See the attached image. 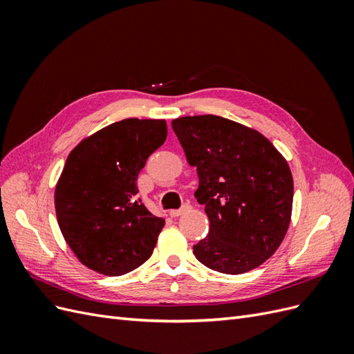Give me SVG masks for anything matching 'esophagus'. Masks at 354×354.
Segmentation results:
<instances>
[{"mask_svg": "<svg viewBox=\"0 0 354 354\" xmlns=\"http://www.w3.org/2000/svg\"><path fill=\"white\" fill-rule=\"evenodd\" d=\"M187 209H190V205H189V203H185V205L181 207L180 209H173V211H169V216H171V217H180L181 214H185Z\"/></svg>", "mask_w": 354, "mask_h": 354, "instance_id": "obj_1", "label": "esophagus"}]
</instances>
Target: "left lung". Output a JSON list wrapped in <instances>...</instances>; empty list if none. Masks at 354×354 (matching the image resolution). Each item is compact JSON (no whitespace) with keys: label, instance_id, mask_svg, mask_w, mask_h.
<instances>
[{"label":"left lung","instance_id":"8db88e82","mask_svg":"<svg viewBox=\"0 0 354 354\" xmlns=\"http://www.w3.org/2000/svg\"><path fill=\"white\" fill-rule=\"evenodd\" d=\"M173 130L190 167L209 233L194 246L208 269L250 272L279 248L291 223L294 180L286 159L261 133L216 115L177 118Z\"/></svg>","mask_w":354,"mask_h":354}]
</instances>
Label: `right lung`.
Returning <instances> with one entry per match:
<instances>
[{
  "label": "right lung",
  "mask_w": 354,
  "mask_h": 354,
  "mask_svg": "<svg viewBox=\"0 0 354 354\" xmlns=\"http://www.w3.org/2000/svg\"><path fill=\"white\" fill-rule=\"evenodd\" d=\"M167 138L164 120L128 118L73 149L55 190L60 232L88 269L121 276L152 255L165 220L137 199V177Z\"/></svg>",
  "instance_id": "add662e5"
}]
</instances>
